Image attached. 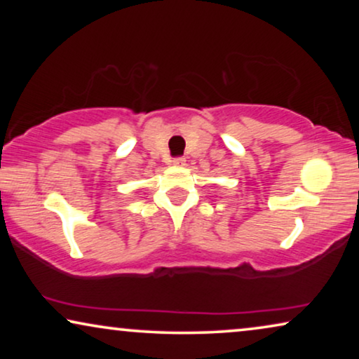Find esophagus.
<instances>
[{
	"label": "esophagus",
	"instance_id": "1",
	"mask_svg": "<svg viewBox=\"0 0 359 359\" xmlns=\"http://www.w3.org/2000/svg\"><path fill=\"white\" fill-rule=\"evenodd\" d=\"M173 165L175 166H184L186 160L183 158V156H178V158H173Z\"/></svg>",
	"mask_w": 359,
	"mask_h": 359
}]
</instances>
